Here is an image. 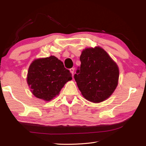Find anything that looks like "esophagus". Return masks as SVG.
<instances>
[{"label":"esophagus","mask_w":146,"mask_h":146,"mask_svg":"<svg viewBox=\"0 0 146 146\" xmlns=\"http://www.w3.org/2000/svg\"><path fill=\"white\" fill-rule=\"evenodd\" d=\"M74 68H70V72L72 73V76H74Z\"/></svg>","instance_id":"obj_1"}]
</instances>
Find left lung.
Wrapping results in <instances>:
<instances>
[{
    "label": "left lung",
    "instance_id": "left-lung-1",
    "mask_svg": "<svg viewBox=\"0 0 146 146\" xmlns=\"http://www.w3.org/2000/svg\"><path fill=\"white\" fill-rule=\"evenodd\" d=\"M81 65L74 75L83 96L94 103L108 98L117 87L119 69L103 48L98 47L83 50Z\"/></svg>",
    "mask_w": 146,
    "mask_h": 146
}]
</instances>
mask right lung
<instances>
[{"label":"right lung","instance_id":"right-lung-1","mask_svg":"<svg viewBox=\"0 0 146 146\" xmlns=\"http://www.w3.org/2000/svg\"><path fill=\"white\" fill-rule=\"evenodd\" d=\"M72 78L71 73L62 61L50 56L33 61L29 68L27 83L35 97L50 101Z\"/></svg>","mask_w":146,"mask_h":146}]
</instances>
